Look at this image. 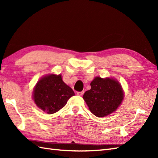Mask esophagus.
Segmentation results:
<instances>
[{"instance_id":"esophagus-1","label":"esophagus","mask_w":158,"mask_h":158,"mask_svg":"<svg viewBox=\"0 0 158 158\" xmlns=\"http://www.w3.org/2000/svg\"><path fill=\"white\" fill-rule=\"evenodd\" d=\"M77 94L78 96H82L83 94V92H77Z\"/></svg>"}]
</instances>
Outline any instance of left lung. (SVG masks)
Segmentation results:
<instances>
[{
	"label": "left lung",
	"instance_id": "obj_1",
	"mask_svg": "<svg viewBox=\"0 0 158 158\" xmlns=\"http://www.w3.org/2000/svg\"><path fill=\"white\" fill-rule=\"evenodd\" d=\"M90 85L91 89L85 92L83 98L95 116L102 117L110 115L122 104L124 94L116 79L96 77Z\"/></svg>",
	"mask_w": 158,
	"mask_h": 158
}]
</instances>
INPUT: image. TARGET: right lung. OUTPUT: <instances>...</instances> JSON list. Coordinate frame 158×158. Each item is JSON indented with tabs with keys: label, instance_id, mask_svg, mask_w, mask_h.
Instances as JSON below:
<instances>
[{
	"label": "right lung",
	"instance_id": "right-lung-1",
	"mask_svg": "<svg viewBox=\"0 0 158 158\" xmlns=\"http://www.w3.org/2000/svg\"><path fill=\"white\" fill-rule=\"evenodd\" d=\"M32 95L39 108L47 113L53 114L63 108L75 93L62 81L61 75L51 74L39 79Z\"/></svg>",
	"mask_w": 158,
	"mask_h": 158
}]
</instances>
